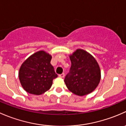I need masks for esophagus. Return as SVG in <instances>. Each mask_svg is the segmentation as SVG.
<instances>
[{
    "mask_svg": "<svg viewBox=\"0 0 126 126\" xmlns=\"http://www.w3.org/2000/svg\"><path fill=\"white\" fill-rule=\"evenodd\" d=\"M64 76H65V74L63 73L59 75V77H60V78H63V77H64Z\"/></svg>",
    "mask_w": 126,
    "mask_h": 126,
    "instance_id": "esophagus-1",
    "label": "esophagus"
}]
</instances>
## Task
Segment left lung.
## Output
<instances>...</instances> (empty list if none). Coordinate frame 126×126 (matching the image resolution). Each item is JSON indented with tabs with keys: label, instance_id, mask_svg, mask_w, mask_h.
<instances>
[{
	"label": "left lung",
	"instance_id": "obj_1",
	"mask_svg": "<svg viewBox=\"0 0 126 126\" xmlns=\"http://www.w3.org/2000/svg\"><path fill=\"white\" fill-rule=\"evenodd\" d=\"M71 67L64 82L68 90L78 96L91 93L96 88L101 79L98 63L94 58L81 49L70 56Z\"/></svg>",
	"mask_w": 126,
	"mask_h": 126
}]
</instances>
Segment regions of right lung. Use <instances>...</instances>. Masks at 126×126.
I'll return each mask as SVG.
<instances>
[{"label":"right lung","instance_id":"add662e5","mask_svg":"<svg viewBox=\"0 0 126 126\" xmlns=\"http://www.w3.org/2000/svg\"><path fill=\"white\" fill-rule=\"evenodd\" d=\"M51 56L44 51L35 53L20 67L19 77L22 86L31 94L39 95L48 90L58 77L50 63Z\"/></svg>","mask_w":126,"mask_h":126}]
</instances>
